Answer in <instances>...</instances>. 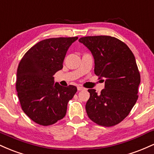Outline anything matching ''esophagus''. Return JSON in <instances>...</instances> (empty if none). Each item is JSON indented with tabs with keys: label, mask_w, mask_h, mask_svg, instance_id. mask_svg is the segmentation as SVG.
I'll use <instances>...</instances> for the list:
<instances>
[{
	"label": "esophagus",
	"mask_w": 154,
	"mask_h": 154,
	"mask_svg": "<svg viewBox=\"0 0 154 154\" xmlns=\"http://www.w3.org/2000/svg\"><path fill=\"white\" fill-rule=\"evenodd\" d=\"M77 90H78V91H83V90H85V88H82V87H79V86H78V87H77Z\"/></svg>",
	"instance_id": "esophagus-1"
}]
</instances>
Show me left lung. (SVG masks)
I'll return each mask as SVG.
<instances>
[{
  "instance_id": "left-lung-1",
  "label": "left lung",
  "mask_w": 154,
  "mask_h": 154,
  "mask_svg": "<svg viewBox=\"0 0 154 154\" xmlns=\"http://www.w3.org/2000/svg\"><path fill=\"white\" fill-rule=\"evenodd\" d=\"M79 42L91 52L95 74L105 82L100 94L88 90V117L103 127L117 125L130 114L138 98L140 76L135 56L126 44L114 37L88 36Z\"/></svg>"
}]
</instances>
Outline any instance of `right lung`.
Here are the masks:
<instances>
[{
	"label": "right lung",
	"mask_w": 154,
	"mask_h": 154,
	"mask_svg": "<svg viewBox=\"0 0 154 154\" xmlns=\"http://www.w3.org/2000/svg\"><path fill=\"white\" fill-rule=\"evenodd\" d=\"M77 39H45L32 47L19 63L16 82L19 101L24 112L37 124L48 126L66 115L67 103L77 89L60 85L54 75L63 68L67 51Z\"/></svg>",
	"instance_id": "1"
}]
</instances>
